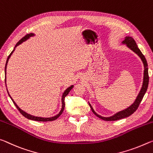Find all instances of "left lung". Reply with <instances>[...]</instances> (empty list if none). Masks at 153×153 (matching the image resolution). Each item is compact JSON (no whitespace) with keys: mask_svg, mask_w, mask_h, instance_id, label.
<instances>
[{"mask_svg":"<svg viewBox=\"0 0 153 153\" xmlns=\"http://www.w3.org/2000/svg\"><path fill=\"white\" fill-rule=\"evenodd\" d=\"M123 44H126L127 47L129 48L131 51H133L134 53H136L137 56H138L140 59L143 62L144 64V78H143V83H142V88L140 89V93L137 95V96L136 97V100L132 104L131 106H129L128 108H127L126 109L123 110V111H121L120 112H118L117 113L114 114V115H112L111 117H102L100 115L97 114L96 112L94 111V110L93 108H92L91 105L90 104L89 102V105L90 108H91L92 112H94L95 115H96L97 117H99L100 119H101L102 120H104V121H117V120H119L123 118H126V117L130 116L134 112L136 111L138 108L139 105L140 104V102L142 100V98L144 96V94H146V92L147 91L148 89V86H149V72H148V64L146 62V59L145 58V57L141 51L139 49L138 47L137 46V44L136 41H134V39L132 38L131 36H126L125 38V40L122 42Z\"/></svg>","mask_w":153,"mask_h":153,"instance_id":"left-lung-1","label":"left lung"}]
</instances>
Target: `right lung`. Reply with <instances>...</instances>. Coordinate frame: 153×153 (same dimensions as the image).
I'll return each mask as SVG.
<instances>
[{
	"label": "right lung",
	"mask_w": 153,
	"mask_h": 153,
	"mask_svg": "<svg viewBox=\"0 0 153 153\" xmlns=\"http://www.w3.org/2000/svg\"><path fill=\"white\" fill-rule=\"evenodd\" d=\"M34 36V34L33 33H30V34H27V35H26L24 37H23L20 41H19L18 42H17V43L16 45V46H15V48L13 50V51L11 52V53H10L9 56H8V57H7V62H6V64H5V68H4V75H5V79H4V81H5V83H6V69H7V63H8V61H9V59L10 58V57H11V56L12 55V53H13L14 50L15 49H16V47L17 46H18L19 45H20L21 43H22L24 41H26L27 39H28L30 37V36ZM74 85H71V87H69L68 88H67L66 90H65L64 92L63 93V94H62V109L61 111H59V112L58 114H57V115H56V116H54L53 117H49V118H44V117H34V116H32V115L30 114H27V112H24V111H22V109H20V108L17 106V105L16 104V102H14V100L12 99V97H11V96H10L8 91H7V93H8L9 96L10 97V98L11 99L12 101H13V104H15V106H16V108L17 109H18V111L20 112V113H21L22 115H23L24 117H26V118L28 119H30V120H33V121H54V120H56L58 117L60 116L62 114V112H63L64 111V107H65V102H64V99H65V97H66L68 94V93L70 91H71V90L73 88Z\"/></svg>",
	"instance_id": "add662e5"
}]
</instances>
